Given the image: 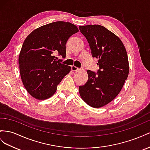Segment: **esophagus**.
I'll list each match as a JSON object with an SVG mask.
<instances>
[{"label": "esophagus", "instance_id": "34e87169", "mask_svg": "<svg viewBox=\"0 0 150 150\" xmlns=\"http://www.w3.org/2000/svg\"><path fill=\"white\" fill-rule=\"evenodd\" d=\"M79 69V68L78 67H75V66L73 65V66L71 67V70L73 71H77Z\"/></svg>", "mask_w": 150, "mask_h": 150}]
</instances>
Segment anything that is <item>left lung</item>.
Listing matches in <instances>:
<instances>
[{"label":"left lung","mask_w":150,"mask_h":150,"mask_svg":"<svg viewBox=\"0 0 150 150\" xmlns=\"http://www.w3.org/2000/svg\"><path fill=\"white\" fill-rule=\"evenodd\" d=\"M86 38L93 58L99 59L97 73L87 70L88 80L79 86L84 102L99 108L112 101L122 89L129 74V63L125 47L114 33L100 25L79 26Z\"/></svg>","instance_id":"obj_1"}]
</instances>
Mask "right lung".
<instances>
[{
  "label": "right lung",
  "mask_w": 150,
  "mask_h": 150,
  "mask_svg": "<svg viewBox=\"0 0 150 150\" xmlns=\"http://www.w3.org/2000/svg\"><path fill=\"white\" fill-rule=\"evenodd\" d=\"M77 32L75 25L57 21L34 30L25 38L19 57L20 74L24 87L35 99L52 96L70 72L71 67L55 59L53 53L65 58L67 41Z\"/></svg>",
  "instance_id": "right-lung-1"
}]
</instances>
